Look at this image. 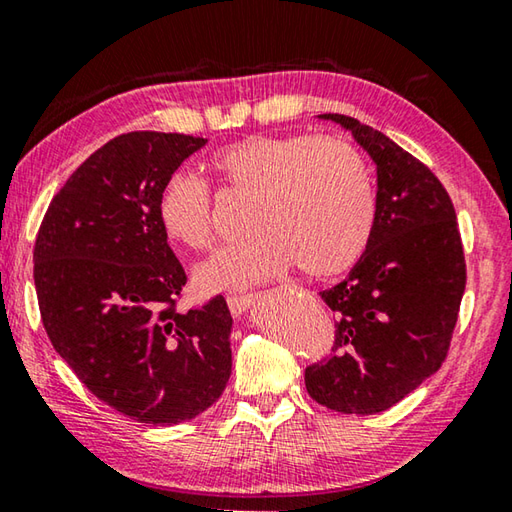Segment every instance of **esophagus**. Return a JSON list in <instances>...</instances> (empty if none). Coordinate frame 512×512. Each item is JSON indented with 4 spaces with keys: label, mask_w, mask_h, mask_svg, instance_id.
<instances>
[{
    "label": "esophagus",
    "mask_w": 512,
    "mask_h": 512,
    "mask_svg": "<svg viewBox=\"0 0 512 512\" xmlns=\"http://www.w3.org/2000/svg\"><path fill=\"white\" fill-rule=\"evenodd\" d=\"M255 302V295H230L228 297V306H230V313L235 315V318H241L250 306Z\"/></svg>",
    "instance_id": "1"
}]
</instances>
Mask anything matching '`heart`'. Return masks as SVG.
<instances>
[{
  "mask_svg": "<svg viewBox=\"0 0 512 512\" xmlns=\"http://www.w3.org/2000/svg\"><path fill=\"white\" fill-rule=\"evenodd\" d=\"M212 170L228 192L253 194L255 237L217 250L194 271L203 293L244 291L300 264L318 280L347 273L365 255L376 224V194L362 154L340 138L253 134L221 147ZM156 217L174 244L201 250L215 235L206 181L176 172L163 183Z\"/></svg>",
  "mask_w": 512,
  "mask_h": 512,
  "instance_id": "obj_1",
  "label": "heart"
}]
</instances>
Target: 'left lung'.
<instances>
[{
	"label": "left lung",
	"instance_id": "left-lung-1",
	"mask_svg": "<svg viewBox=\"0 0 512 512\" xmlns=\"http://www.w3.org/2000/svg\"><path fill=\"white\" fill-rule=\"evenodd\" d=\"M376 163V224L365 255L322 291L336 313L331 356L306 367L313 401L378 414L414 392L445 360L466 291L457 215L441 181L378 129L322 114Z\"/></svg>",
	"mask_w": 512,
	"mask_h": 512
}]
</instances>
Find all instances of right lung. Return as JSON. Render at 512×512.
<instances>
[{"instance_id":"add662e5","label":"right lung","mask_w":512,"mask_h":512,"mask_svg":"<svg viewBox=\"0 0 512 512\" xmlns=\"http://www.w3.org/2000/svg\"><path fill=\"white\" fill-rule=\"evenodd\" d=\"M208 138L116 136L55 194L33 277L53 349L91 394L150 425L206 412L230 378L232 315L221 295L176 311L185 271L156 217L163 183Z\"/></svg>"}]
</instances>
